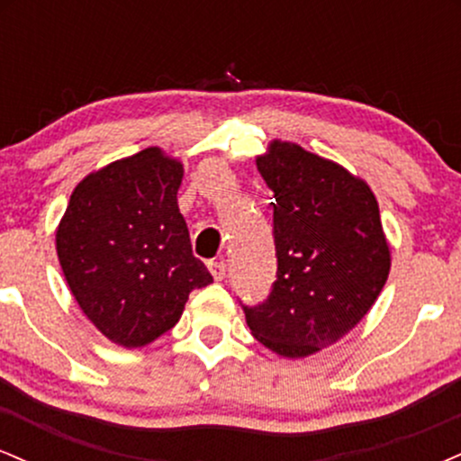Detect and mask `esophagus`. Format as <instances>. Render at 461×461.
Listing matches in <instances>:
<instances>
[{
	"instance_id": "1",
	"label": "esophagus",
	"mask_w": 461,
	"mask_h": 461,
	"mask_svg": "<svg viewBox=\"0 0 461 461\" xmlns=\"http://www.w3.org/2000/svg\"><path fill=\"white\" fill-rule=\"evenodd\" d=\"M208 268H210V273H212V277L216 279V282H221V279H223L225 273H227L225 260H212L208 264Z\"/></svg>"
}]
</instances>
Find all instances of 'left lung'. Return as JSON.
Returning <instances> with one entry per match:
<instances>
[{"mask_svg":"<svg viewBox=\"0 0 461 461\" xmlns=\"http://www.w3.org/2000/svg\"><path fill=\"white\" fill-rule=\"evenodd\" d=\"M256 164L275 194L277 279L267 301L242 310L264 347L305 357L373 308L390 273V247L373 190L345 167L282 140Z\"/></svg>","mask_w":461,"mask_h":461,"instance_id":"8db88e82","label":"left lung"}]
</instances>
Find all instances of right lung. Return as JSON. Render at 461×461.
Segmentation results:
<instances>
[{
  "label": "right lung",
  "instance_id": "add662e5",
  "mask_svg": "<svg viewBox=\"0 0 461 461\" xmlns=\"http://www.w3.org/2000/svg\"><path fill=\"white\" fill-rule=\"evenodd\" d=\"M182 177V162L147 147L84 177L58 225L73 297L121 347L149 345L179 321L193 290L212 284L177 208Z\"/></svg>",
  "mask_w": 461,
  "mask_h": 461
}]
</instances>
